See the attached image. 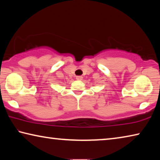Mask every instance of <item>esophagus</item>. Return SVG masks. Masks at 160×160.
I'll list each match as a JSON object with an SVG mask.
<instances>
[{
    "label": "esophagus",
    "instance_id": "obj_1",
    "mask_svg": "<svg viewBox=\"0 0 160 160\" xmlns=\"http://www.w3.org/2000/svg\"><path fill=\"white\" fill-rule=\"evenodd\" d=\"M76 79L78 80H82V76H77L76 77Z\"/></svg>",
    "mask_w": 160,
    "mask_h": 160
}]
</instances>
